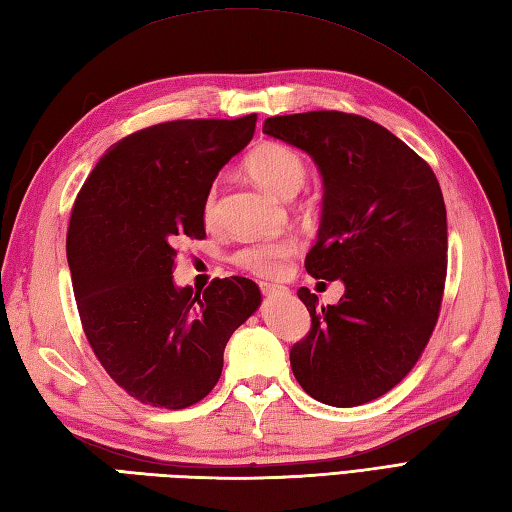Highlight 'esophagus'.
<instances>
[{"label":"esophagus","instance_id":"esophagus-1","mask_svg":"<svg viewBox=\"0 0 512 512\" xmlns=\"http://www.w3.org/2000/svg\"><path fill=\"white\" fill-rule=\"evenodd\" d=\"M259 290H262L264 297H281V295H288V292H290L286 286L268 284V281H264V284H259Z\"/></svg>","mask_w":512,"mask_h":512}]
</instances>
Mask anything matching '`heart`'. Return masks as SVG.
Returning a JSON list of instances; mask_svg holds the SVG:
<instances>
[{
    "label": "heart",
    "mask_w": 512,
    "mask_h": 512,
    "mask_svg": "<svg viewBox=\"0 0 512 512\" xmlns=\"http://www.w3.org/2000/svg\"><path fill=\"white\" fill-rule=\"evenodd\" d=\"M244 169L250 178L270 193L279 198L290 200L303 189L308 180V165L297 149H292L284 143H268L257 145L244 160ZM217 215V193L211 189L206 193L202 204V217L206 224H213ZM297 253V242L290 237L264 239V242L248 244L239 248L233 255L235 266L246 273L259 277H275L284 270L288 259Z\"/></svg>",
    "instance_id": "b5f03b06"
}]
</instances>
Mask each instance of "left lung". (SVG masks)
<instances>
[{
	"label": "left lung",
	"instance_id": "left-lung-1",
	"mask_svg": "<svg viewBox=\"0 0 512 512\" xmlns=\"http://www.w3.org/2000/svg\"><path fill=\"white\" fill-rule=\"evenodd\" d=\"M264 134L308 151L319 165L323 215L306 270L345 284L328 308L299 288L312 323L290 350L292 374L325 405H365L411 372L436 330L447 279L438 178L389 129L358 114L270 116Z\"/></svg>",
	"mask_w": 512,
	"mask_h": 512
}]
</instances>
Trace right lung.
I'll list each match as a JSON object with an SVG mask.
<instances>
[{
    "label": "right lung",
    "mask_w": 512,
    "mask_h": 512,
    "mask_svg": "<svg viewBox=\"0 0 512 512\" xmlns=\"http://www.w3.org/2000/svg\"><path fill=\"white\" fill-rule=\"evenodd\" d=\"M255 123L248 114L138 129L74 200L65 250L83 332L114 383L145 405L187 409L209 396L228 339L262 303L246 277L204 292L173 286L176 244L206 237V193Z\"/></svg>",
    "instance_id": "right-lung-1"
}]
</instances>
